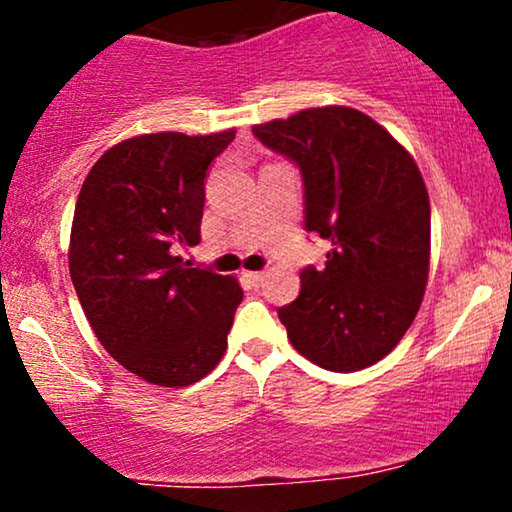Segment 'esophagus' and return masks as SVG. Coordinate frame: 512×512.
I'll list each match as a JSON object with an SVG mask.
<instances>
[{"label": "esophagus", "mask_w": 512, "mask_h": 512, "mask_svg": "<svg viewBox=\"0 0 512 512\" xmlns=\"http://www.w3.org/2000/svg\"><path fill=\"white\" fill-rule=\"evenodd\" d=\"M243 276L250 281L252 286H260L264 281V276H267V272H245Z\"/></svg>", "instance_id": "1"}]
</instances>
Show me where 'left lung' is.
Masks as SVG:
<instances>
[{"instance_id": "left-lung-1", "label": "left lung", "mask_w": 512, "mask_h": 512, "mask_svg": "<svg viewBox=\"0 0 512 512\" xmlns=\"http://www.w3.org/2000/svg\"><path fill=\"white\" fill-rule=\"evenodd\" d=\"M298 163L305 228L332 243L301 296L279 308L293 349L315 366L354 373L399 344L419 313L431 264V204L416 161L356 108L322 105L252 127Z\"/></svg>"}]
</instances>
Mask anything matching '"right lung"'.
<instances>
[{
  "instance_id": "right-lung-1",
  "label": "right lung",
  "mask_w": 512,
  "mask_h": 512,
  "mask_svg": "<svg viewBox=\"0 0 512 512\" xmlns=\"http://www.w3.org/2000/svg\"><path fill=\"white\" fill-rule=\"evenodd\" d=\"M236 137L156 132L110 146L74 207L69 274L103 349L151 385L202 380L226 354L243 301L236 276L190 267L209 163Z\"/></svg>"
}]
</instances>
